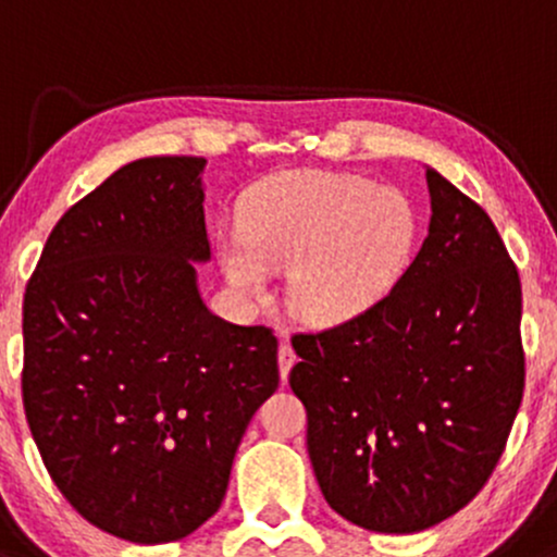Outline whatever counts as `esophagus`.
<instances>
[{"instance_id":"1","label":"esophagus","mask_w":557,"mask_h":557,"mask_svg":"<svg viewBox=\"0 0 557 557\" xmlns=\"http://www.w3.org/2000/svg\"><path fill=\"white\" fill-rule=\"evenodd\" d=\"M295 362H297L295 349H292L289 342H281V347H278V368H281V379L286 381V376H289V371H292V366H295Z\"/></svg>"}]
</instances>
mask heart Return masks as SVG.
Listing matches in <instances>:
<instances>
[{
	"mask_svg": "<svg viewBox=\"0 0 557 557\" xmlns=\"http://www.w3.org/2000/svg\"><path fill=\"white\" fill-rule=\"evenodd\" d=\"M416 236V210L403 191L347 173L292 171L249 191L239 231L221 236L218 258L249 299H265L273 268L289 265L292 308L318 326H336L395 289Z\"/></svg>",
	"mask_w": 557,
	"mask_h": 557,
	"instance_id": "heart-1",
	"label": "heart"
}]
</instances>
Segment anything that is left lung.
Listing matches in <instances>:
<instances>
[{
    "label": "left lung",
    "mask_w": 557,
    "mask_h": 557,
    "mask_svg": "<svg viewBox=\"0 0 557 557\" xmlns=\"http://www.w3.org/2000/svg\"><path fill=\"white\" fill-rule=\"evenodd\" d=\"M429 236L373 310L295 334L323 497L355 527L413 534L495 471L523 397L521 278L484 210L426 168Z\"/></svg>",
    "instance_id": "1"
}]
</instances>
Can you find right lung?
I'll use <instances>...</instances> for the list:
<instances>
[{
    "label": "right lung",
    "mask_w": 557,
    "mask_h": 557,
    "mask_svg": "<svg viewBox=\"0 0 557 557\" xmlns=\"http://www.w3.org/2000/svg\"><path fill=\"white\" fill-rule=\"evenodd\" d=\"M205 158H144L73 205L23 297V408L86 521L162 545L221 508L249 418L278 386V339L212 315Z\"/></svg>",
    "instance_id": "1"
}]
</instances>
